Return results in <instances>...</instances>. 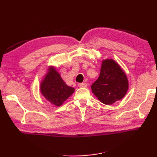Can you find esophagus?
I'll use <instances>...</instances> for the list:
<instances>
[{"instance_id":"1","label":"esophagus","mask_w":157,"mask_h":157,"mask_svg":"<svg viewBox=\"0 0 157 157\" xmlns=\"http://www.w3.org/2000/svg\"><path fill=\"white\" fill-rule=\"evenodd\" d=\"M88 86V84H86V83H79L78 84V86L79 88H86Z\"/></svg>"}]
</instances>
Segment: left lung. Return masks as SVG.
<instances>
[{"instance_id":"left-lung-1","label":"left lung","mask_w":157,"mask_h":157,"mask_svg":"<svg viewBox=\"0 0 157 157\" xmlns=\"http://www.w3.org/2000/svg\"><path fill=\"white\" fill-rule=\"evenodd\" d=\"M91 88L99 101L111 105L124 97L129 82L125 73L115 60L106 59L102 61L99 78Z\"/></svg>"}]
</instances>
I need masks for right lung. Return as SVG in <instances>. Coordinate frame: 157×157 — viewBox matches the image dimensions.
I'll return each mask as SVG.
<instances>
[{"label": "right lung", "mask_w": 157, "mask_h": 157, "mask_svg": "<svg viewBox=\"0 0 157 157\" xmlns=\"http://www.w3.org/2000/svg\"><path fill=\"white\" fill-rule=\"evenodd\" d=\"M40 91L49 102L60 107L73 94L75 89L65 83L55 66H50L41 81Z\"/></svg>", "instance_id": "obj_1"}]
</instances>
